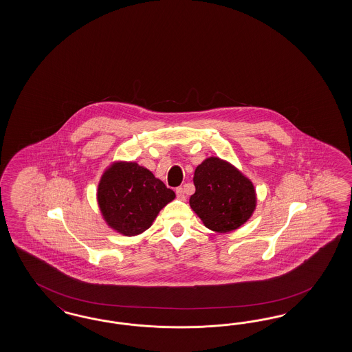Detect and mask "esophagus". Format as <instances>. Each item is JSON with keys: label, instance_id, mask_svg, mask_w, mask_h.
<instances>
[{"label": "esophagus", "instance_id": "esophagus-1", "mask_svg": "<svg viewBox=\"0 0 352 352\" xmlns=\"http://www.w3.org/2000/svg\"><path fill=\"white\" fill-rule=\"evenodd\" d=\"M175 193H177V197H178L179 200H186V195H184V191H183V188H182V187L177 188V190H175Z\"/></svg>", "mask_w": 352, "mask_h": 352}]
</instances>
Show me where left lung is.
<instances>
[{
  "label": "left lung",
  "instance_id": "1",
  "mask_svg": "<svg viewBox=\"0 0 352 352\" xmlns=\"http://www.w3.org/2000/svg\"><path fill=\"white\" fill-rule=\"evenodd\" d=\"M193 184L196 191L190 197V206L212 231H234L256 210L253 183L228 161L214 156L205 159L195 169Z\"/></svg>",
  "mask_w": 352,
  "mask_h": 352
}]
</instances>
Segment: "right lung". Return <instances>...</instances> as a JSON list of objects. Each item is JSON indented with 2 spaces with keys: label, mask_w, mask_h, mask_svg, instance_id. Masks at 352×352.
<instances>
[{
  "label": "right lung",
  "mask_w": 352,
  "mask_h": 352,
  "mask_svg": "<svg viewBox=\"0 0 352 352\" xmlns=\"http://www.w3.org/2000/svg\"><path fill=\"white\" fill-rule=\"evenodd\" d=\"M175 193L137 162L116 161L103 173L96 200L109 228L124 236L144 232Z\"/></svg>",
  "instance_id": "obj_1"
}]
</instances>
